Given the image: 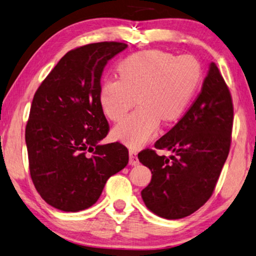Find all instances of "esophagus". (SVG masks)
Masks as SVG:
<instances>
[{
	"label": "esophagus",
	"mask_w": 256,
	"mask_h": 256,
	"mask_svg": "<svg viewBox=\"0 0 256 256\" xmlns=\"http://www.w3.org/2000/svg\"><path fill=\"white\" fill-rule=\"evenodd\" d=\"M129 163L132 166H136L140 163V160L137 158V150H129Z\"/></svg>",
	"instance_id": "1"
}]
</instances>
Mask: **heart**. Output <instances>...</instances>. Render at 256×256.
Returning a JSON list of instances; mask_svg holds the SVG:
<instances>
[{
    "mask_svg": "<svg viewBox=\"0 0 256 256\" xmlns=\"http://www.w3.org/2000/svg\"><path fill=\"white\" fill-rule=\"evenodd\" d=\"M118 71L120 78L106 77L100 82V102L113 121L122 119L136 100L140 103L113 130L116 138L135 148L156 135L161 119L171 122L182 114L202 78L194 56L160 50L132 54L120 62Z\"/></svg>",
    "mask_w": 256,
    "mask_h": 256,
    "instance_id": "1",
    "label": "heart"
}]
</instances>
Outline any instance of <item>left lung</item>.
<instances>
[{
    "instance_id": "left-lung-1",
    "label": "left lung",
    "mask_w": 256,
    "mask_h": 256,
    "mask_svg": "<svg viewBox=\"0 0 256 256\" xmlns=\"http://www.w3.org/2000/svg\"><path fill=\"white\" fill-rule=\"evenodd\" d=\"M234 122L232 98L214 62L210 64L202 90L185 116L154 144L138 153L152 172L142 190L148 210L164 219H182L198 211L214 190L227 160Z\"/></svg>"
}]
</instances>
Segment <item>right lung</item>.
I'll list each match as a JSON object with an SVG mask.
<instances>
[{"instance_id":"add662e5","label":"right lung","mask_w":256,"mask_h":256,"mask_svg":"<svg viewBox=\"0 0 256 256\" xmlns=\"http://www.w3.org/2000/svg\"><path fill=\"white\" fill-rule=\"evenodd\" d=\"M127 46L100 42L71 50L34 95L24 135L29 171L42 198L58 210L88 208L106 180L128 164L124 145L100 144L110 129L100 102V77Z\"/></svg>"}]
</instances>
